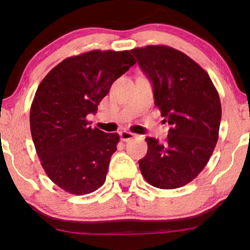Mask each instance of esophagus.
I'll list each match as a JSON object with an SVG mask.
<instances>
[{"label": "esophagus", "mask_w": 250, "mask_h": 250, "mask_svg": "<svg viewBox=\"0 0 250 250\" xmlns=\"http://www.w3.org/2000/svg\"><path fill=\"white\" fill-rule=\"evenodd\" d=\"M135 136H136V135L130 133V131H121V133H120V137H121L122 141H130V140H133Z\"/></svg>", "instance_id": "34e87169"}]
</instances>
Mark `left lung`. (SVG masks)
<instances>
[{
	"label": "left lung",
	"instance_id": "left-lung-1",
	"mask_svg": "<svg viewBox=\"0 0 250 250\" xmlns=\"http://www.w3.org/2000/svg\"><path fill=\"white\" fill-rule=\"evenodd\" d=\"M130 53L153 82L155 104L170 125L163 142L146 137L140 170L153 187H183L207 166L219 140V93L207 71L182 51L160 44Z\"/></svg>",
	"mask_w": 250,
	"mask_h": 250
}]
</instances>
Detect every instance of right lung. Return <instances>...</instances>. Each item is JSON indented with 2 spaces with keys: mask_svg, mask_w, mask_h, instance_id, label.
Returning <instances> with one entry per match:
<instances>
[{
  "mask_svg": "<svg viewBox=\"0 0 250 250\" xmlns=\"http://www.w3.org/2000/svg\"><path fill=\"white\" fill-rule=\"evenodd\" d=\"M135 63L128 50L87 51L63 60L39 84L31 137L45 174L67 193L90 194L104 183L120 136L91 128L87 115Z\"/></svg>",
  "mask_w": 250,
  "mask_h": 250,
  "instance_id": "add662e5",
  "label": "right lung"
}]
</instances>
